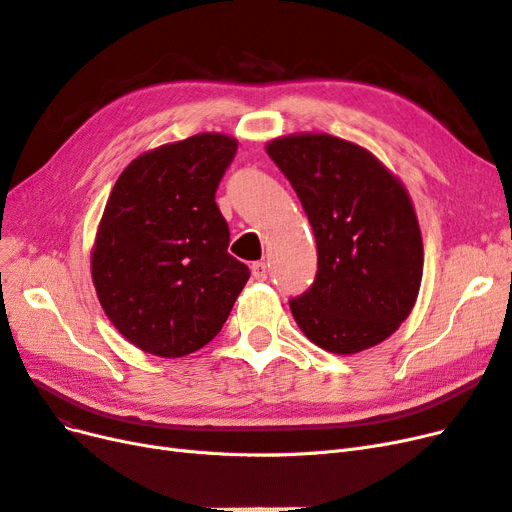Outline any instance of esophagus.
Instances as JSON below:
<instances>
[{"instance_id": "esophagus-1", "label": "esophagus", "mask_w": 512, "mask_h": 512, "mask_svg": "<svg viewBox=\"0 0 512 512\" xmlns=\"http://www.w3.org/2000/svg\"><path fill=\"white\" fill-rule=\"evenodd\" d=\"M251 272H253L255 280H266L268 278V266L263 261H255L251 266Z\"/></svg>"}]
</instances>
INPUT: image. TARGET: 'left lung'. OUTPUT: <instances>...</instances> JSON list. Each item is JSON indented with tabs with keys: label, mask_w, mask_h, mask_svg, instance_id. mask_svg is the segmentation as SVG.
<instances>
[{
	"label": "left lung",
	"mask_w": 512,
	"mask_h": 512,
	"mask_svg": "<svg viewBox=\"0 0 512 512\" xmlns=\"http://www.w3.org/2000/svg\"><path fill=\"white\" fill-rule=\"evenodd\" d=\"M268 155L298 193L317 240V276L289 306L308 340L353 355L410 315L423 276L415 208L366 148L327 134L276 138Z\"/></svg>",
	"instance_id": "8db88e82"
}]
</instances>
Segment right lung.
Masks as SVG:
<instances>
[{"label": "right lung", "mask_w": 512, "mask_h": 512, "mask_svg": "<svg viewBox=\"0 0 512 512\" xmlns=\"http://www.w3.org/2000/svg\"><path fill=\"white\" fill-rule=\"evenodd\" d=\"M238 142L197 134L134 159L97 229L91 274L114 327L138 349L183 357L221 332L251 272L227 253L214 202Z\"/></svg>", "instance_id": "1"}]
</instances>
